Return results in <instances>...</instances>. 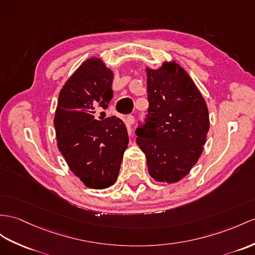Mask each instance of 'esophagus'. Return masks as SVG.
Listing matches in <instances>:
<instances>
[{"mask_svg": "<svg viewBox=\"0 0 255 255\" xmlns=\"http://www.w3.org/2000/svg\"><path fill=\"white\" fill-rule=\"evenodd\" d=\"M135 122V118L133 116H128L127 120H126V124L128 127H132Z\"/></svg>", "mask_w": 255, "mask_h": 255, "instance_id": "1", "label": "esophagus"}]
</instances>
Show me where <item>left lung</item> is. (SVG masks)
<instances>
[{
	"label": "left lung",
	"instance_id": "left-lung-1",
	"mask_svg": "<svg viewBox=\"0 0 255 255\" xmlns=\"http://www.w3.org/2000/svg\"><path fill=\"white\" fill-rule=\"evenodd\" d=\"M149 108L145 126L136 129L150 176L176 183L201 156L210 128L207 103L197 85L175 60L158 69L145 68Z\"/></svg>",
	"mask_w": 255,
	"mask_h": 255
}]
</instances>
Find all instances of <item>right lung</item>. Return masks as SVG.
Returning <instances> with one entry per match:
<instances>
[{
    "mask_svg": "<svg viewBox=\"0 0 255 255\" xmlns=\"http://www.w3.org/2000/svg\"><path fill=\"white\" fill-rule=\"evenodd\" d=\"M114 71L102 58L80 65L59 92L54 126L57 146L68 166L86 187L105 189L119 174L128 144L127 128L119 118L95 119L114 96Z\"/></svg>",
    "mask_w": 255,
    "mask_h": 255,
    "instance_id": "add662e5",
    "label": "right lung"
}]
</instances>
